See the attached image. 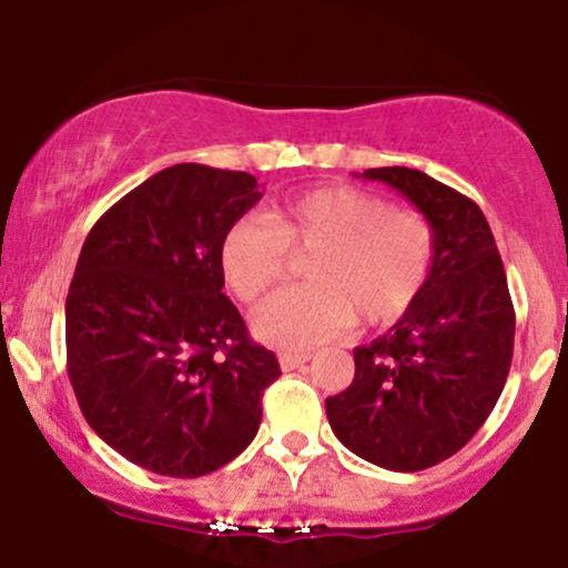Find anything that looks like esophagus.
Returning <instances> with one entry per match:
<instances>
[{
  "label": "esophagus",
  "instance_id": "obj_1",
  "mask_svg": "<svg viewBox=\"0 0 568 568\" xmlns=\"http://www.w3.org/2000/svg\"><path fill=\"white\" fill-rule=\"evenodd\" d=\"M308 358H312L308 354H280V367H283V372L301 369Z\"/></svg>",
  "mask_w": 568,
  "mask_h": 568
}]
</instances>
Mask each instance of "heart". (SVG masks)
Returning a JSON list of instances; mask_svg holds the SVG:
<instances>
[{
  "label": "heart",
  "instance_id": "obj_1",
  "mask_svg": "<svg viewBox=\"0 0 568 568\" xmlns=\"http://www.w3.org/2000/svg\"><path fill=\"white\" fill-rule=\"evenodd\" d=\"M304 262V288L277 293L251 317L270 346L306 351L333 341L358 317L385 327L406 317L435 267L427 217L387 206L375 193L325 185L277 201L262 217H241L220 241V270L241 301H260Z\"/></svg>",
  "mask_w": 568,
  "mask_h": 568
}]
</instances>
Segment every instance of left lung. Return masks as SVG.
Here are the masks:
<instances>
[{
	"instance_id": "1",
	"label": "left lung",
	"mask_w": 568,
	"mask_h": 568,
	"mask_svg": "<svg viewBox=\"0 0 568 568\" xmlns=\"http://www.w3.org/2000/svg\"><path fill=\"white\" fill-rule=\"evenodd\" d=\"M435 231V267L412 312L354 348L356 375L325 400L337 440L390 471H422L475 437L504 393L514 306L498 246L471 199L422 170L375 168Z\"/></svg>"
}]
</instances>
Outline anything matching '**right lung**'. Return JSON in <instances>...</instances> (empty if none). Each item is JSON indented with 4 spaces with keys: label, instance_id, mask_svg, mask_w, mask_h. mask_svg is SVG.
Returning <instances> with one entry per match:
<instances>
[{
    "label": "right lung",
    "instance_id": "right-lung-1",
    "mask_svg": "<svg viewBox=\"0 0 568 568\" xmlns=\"http://www.w3.org/2000/svg\"><path fill=\"white\" fill-rule=\"evenodd\" d=\"M260 199L248 172L172 164L110 206L78 256L64 301L78 406L154 475L201 477L243 454L280 377L222 293V235Z\"/></svg>",
    "mask_w": 568,
    "mask_h": 568
}]
</instances>
